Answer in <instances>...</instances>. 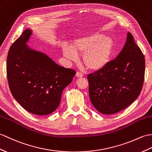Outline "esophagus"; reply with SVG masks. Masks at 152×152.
I'll return each instance as SVG.
<instances>
[{"instance_id": "esophagus-1", "label": "esophagus", "mask_w": 152, "mask_h": 152, "mask_svg": "<svg viewBox=\"0 0 152 152\" xmlns=\"http://www.w3.org/2000/svg\"><path fill=\"white\" fill-rule=\"evenodd\" d=\"M76 76L77 77H83V75L82 73V72H77L76 74Z\"/></svg>"}]
</instances>
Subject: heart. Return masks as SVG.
Returning <instances> with one entry per match:
<instances>
[{
    "instance_id": "b5f03b06",
    "label": "heart",
    "mask_w": 152,
    "mask_h": 152,
    "mask_svg": "<svg viewBox=\"0 0 152 152\" xmlns=\"http://www.w3.org/2000/svg\"><path fill=\"white\" fill-rule=\"evenodd\" d=\"M113 50V39L100 34L78 39L72 48L67 45L63 47V55L71 61L77 59V54H83V64L93 71L101 70L108 64Z\"/></svg>"
}]
</instances>
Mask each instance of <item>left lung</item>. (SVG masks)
Wrapping results in <instances>:
<instances>
[{
  "instance_id": "left-lung-1",
  "label": "left lung",
  "mask_w": 152,
  "mask_h": 152,
  "mask_svg": "<svg viewBox=\"0 0 152 152\" xmlns=\"http://www.w3.org/2000/svg\"><path fill=\"white\" fill-rule=\"evenodd\" d=\"M145 59L131 33L116 59L87 76L91 103L102 114L116 113L135 101L142 90Z\"/></svg>"
}]
</instances>
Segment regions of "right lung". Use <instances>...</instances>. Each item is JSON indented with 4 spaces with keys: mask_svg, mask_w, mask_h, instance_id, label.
Listing matches in <instances>:
<instances>
[{
    "mask_svg": "<svg viewBox=\"0 0 152 152\" xmlns=\"http://www.w3.org/2000/svg\"><path fill=\"white\" fill-rule=\"evenodd\" d=\"M31 32L24 30L10 47L7 77L10 91L21 106L32 114L47 115L58 107L63 91L72 82L76 71L28 47Z\"/></svg>",
    "mask_w": 152,
    "mask_h": 152,
    "instance_id": "right-lung-1",
    "label": "right lung"
}]
</instances>
